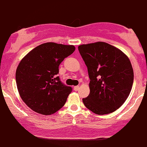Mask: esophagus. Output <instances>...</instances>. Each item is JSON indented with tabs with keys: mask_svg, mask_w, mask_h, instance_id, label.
Wrapping results in <instances>:
<instances>
[{
	"mask_svg": "<svg viewBox=\"0 0 147 147\" xmlns=\"http://www.w3.org/2000/svg\"><path fill=\"white\" fill-rule=\"evenodd\" d=\"M79 89H80V86H74V90H75V91H78Z\"/></svg>",
	"mask_w": 147,
	"mask_h": 147,
	"instance_id": "esophagus-1",
	"label": "esophagus"
}]
</instances>
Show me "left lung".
I'll use <instances>...</instances> for the list:
<instances>
[{
  "mask_svg": "<svg viewBox=\"0 0 147 147\" xmlns=\"http://www.w3.org/2000/svg\"><path fill=\"white\" fill-rule=\"evenodd\" d=\"M90 79V93L82 101L97 115L118 109L129 96L134 80L130 61L121 50L103 41L78 46Z\"/></svg>",
  "mask_w": 147,
  "mask_h": 147,
  "instance_id": "obj_1",
  "label": "left lung"
}]
</instances>
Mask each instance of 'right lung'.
Wrapping results in <instances>:
<instances>
[{"mask_svg": "<svg viewBox=\"0 0 147 147\" xmlns=\"http://www.w3.org/2000/svg\"><path fill=\"white\" fill-rule=\"evenodd\" d=\"M75 50L73 45L47 42L36 46L20 62L15 73L18 92L32 111L51 115L61 109L72 92L57 75L60 64Z\"/></svg>", "mask_w": 147, "mask_h": 147, "instance_id": "right-lung-1", "label": "right lung"}]
</instances>
